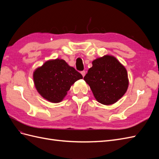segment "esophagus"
I'll list each match as a JSON object with an SVG mask.
<instances>
[{"mask_svg": "<svg viewBox=\"0 0 159 159\" xmlns=\"http://www.w3.org/2000/svg\"><path fill=\"white\" fill-rule=\"evenodd\" d=\"M81 75H82V76H83V77H84V76L85 75V71H81Z\"/></svg>", "mask_w": 159, "mask_h": 159, "instance_id": "34e87169", "label": "esophagus"}]
</instances>
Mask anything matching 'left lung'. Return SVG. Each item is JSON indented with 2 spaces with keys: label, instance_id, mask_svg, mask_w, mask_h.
Listing matches in <instances>:
<instances>
[{
  "label": "left lung",
  "instance_id": "left-lung-1",
  "mask_svg": "<svg viewBox=\"0 0 159 159\" xmlns=\"http://www.w3.org/2000/svg\"><path fill=\"white\" fill-rule=\"evenodd\" d=\"M84 80L96 100L109 105L116 103L126 93L129 86L127 70L116 57L105 55L92 61Z\"/></svg>",
  "mask_w": 159,
  "mask_h": 159
}]
</instances>
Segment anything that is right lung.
Returning <instances> with one entry per match:
<instances>
[{
    "mask_svg": "<svg viewBox=\"0 0 159 159\" xmlns=\"http://www.w3.org/2000/svg\"><path fill=\"white\" fill-rule=\"evenodd\" d=\"M83 76L61 59L50 60L35 70L34 83L42 98L52 103L61 102L71 86Z\"/></svg>",
    "mask_w": 159,
    "mask_h": 159,
    "instance_id": "add662e5",
    "label": "right lung"
}]
</instances>
